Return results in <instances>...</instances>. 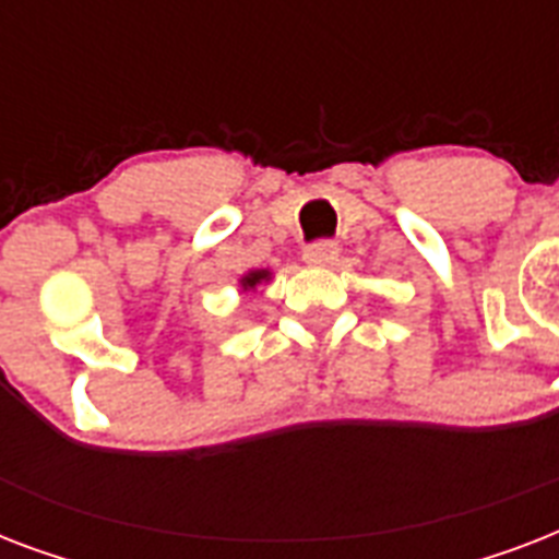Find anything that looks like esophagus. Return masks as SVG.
<instances>
[{"label": "esophagus", "mask_w": 559, "mask_h": 559, "mask_svg": "<svg viewBox=\"0 0 559 559\" xmlns=\"http://www.w3.org/2000/svg\"><path fill=\"white\" fill-rule=\"evenodd\" d=\"M336 261H340V246L336 243L322 240V243H313L305 249V263H310V266H333Z\"/></svg>", "instance_id": "esophagus-1"}]
</instances>
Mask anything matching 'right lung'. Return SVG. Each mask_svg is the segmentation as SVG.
I'll return each mask as SVG.
<instances>
[{"label": "right lung", "instance_id": "right-lung-1", "mask_svg": "<svg viewBox=\"0 0 559 559\" xmlns=\"http://www.w3.org/2000/svg\"><path fill=\"white\" fill-rule=\"evenodd\" d=\"M272 281V272L270 270H249L243 272L240 278H237V284H240V293H258V287H263V284H270Z\"/></svg>", "mask_w": 559, "mask_h": 559}]
</instances>
